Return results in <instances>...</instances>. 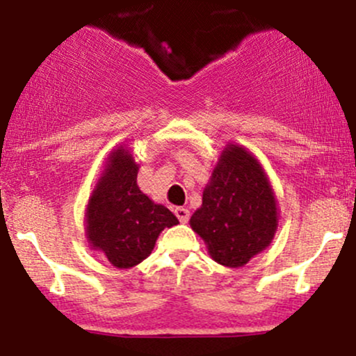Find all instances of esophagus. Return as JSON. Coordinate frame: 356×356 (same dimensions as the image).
<instances>
[{
	"mask_svg": "<svg viewBox=\"0 0 356 356\" xmlns=\"http://www.w3.org/2000/svg\"><path fill=\"white\" fill-rule=\"evenodd\" d=\"M175 215H177L179 222L186 223V222H188V218H190V210L183 209V207H177V209H175Z\"/></svg>",
	"mask_w": 356,
	"mask_h": 356,
	"instance_id": "1",
	"label": "esophagus"
}]
</instances>
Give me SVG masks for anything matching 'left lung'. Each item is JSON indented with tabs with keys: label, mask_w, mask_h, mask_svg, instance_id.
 <instances>
[{
	"label": "left lung",
	"mask_w": 356,
	"mask_h": 356,
	"mask_svg": "<svg viewBox=\"0 0 356 356\" xmlns=\"http://www.w3.org/2000/svg\"><path fill=\"white\" fill-rule=\"evenodd\" d=\"M190 225L215 262L245 266L264 250L277 229V209L269 179L252 154L229 145L203 191Z\"/></svg>",
	"instance_id": "left-lung-1"
}]
</instances>
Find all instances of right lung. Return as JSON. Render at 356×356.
<instances>
[{"mask_svg": "<svg viewBox=\"0 0 356 356\" xmlns=\"http://www.w3.org/2000/svg\"><path fill=\"white\" fill-rule=\"evenodd\" d=\"M138 165L124 149L111 154L109 166L87 209V237L119 269L145 261L158 235L178 218L139 190Z\"/></svg>", "mask_w": 356, "mask_h": 356, "instance_id": "1", "label": "right lung"}]
</instances>
